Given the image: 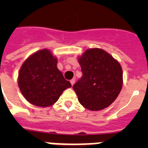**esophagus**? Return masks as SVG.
<instances>
[{"instance_id":"esophagus-1","label":"esophagus","mask_w":148,"mask_h":148,"mask_svg":"<svg viewBox=\"0 0 148 148\" xmlns=\"http://www.w3.org/2000/svg\"><path fill=\"white\" fill-rule=\"evenodd\" d=\"M75 78H73L72 80H70V83H71L72 86H73V84H75Z\"/></svg>"}]
</instances>
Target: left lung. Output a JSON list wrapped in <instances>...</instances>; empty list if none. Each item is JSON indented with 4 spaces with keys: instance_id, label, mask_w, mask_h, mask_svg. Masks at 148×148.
<instances>
[{
    "instance_id": "8db88e82",
    "label": "left lung",
    "mask_w": 148,
    "mask_h": 148,
    "mask_svg": "<svg viewBox=\"0 0 148 148\" xmlns=\"http://www.w3.org/2000/svg\"><path fill=\"white\" fill-rule=\"evenodd\" d=\"M78 61L83 76L73 87L78 101L92 111L108 108L122 88L123 73L119 62L100 48L87 49Z\"/></svg>"
}]
</instances>
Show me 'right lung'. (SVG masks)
Listing matches in <instances>:
<instances>
[{"label": "right lung", "instance_id": "obj_1", "mask_svg": "<svg viewBox=\"0 0 148 148\" xmlns=\"http://www.w3.org/2000/svg\"><path fill=\"white\" fill-rule=\"evenodd\" d=\"M57 63L56 56L48 49L37 51L24 61L18 73V84L29 102L40 108L50 107L64 90L71 87Z\"/></svg>", "mask_w": 148, "mask_h": 148}]
</instances>
